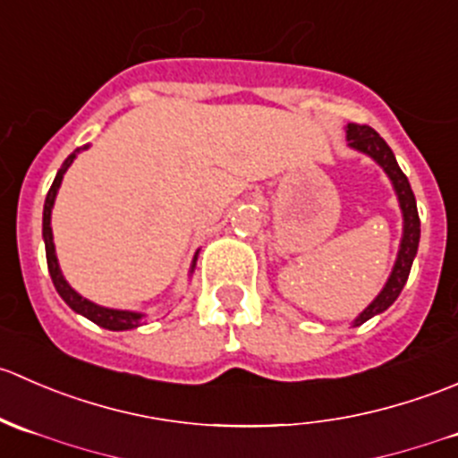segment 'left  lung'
Listing matches in <instances>:
<instances>
[{"label": "left lung", "mask_w": 458, "mask_h": 458, "mask_svg": "<svg viewBox=\"0 0 458 458\" xmlns=\"http://www.w3.org/2000/svg\"><path fill=\"white\" fill-rule=\"evenodd\" d=\"M345 140L352 150L363 152L368 155L374 164H378L383 168V173L390 179L392 188H394L396 201H399L401 215H403V234H401L399 252H396V261L392 266L390 276H387L386 285L381 288V293L372 299L370 306L361 312L352 321V326H361L368 318L381 315L386 312L392 303L396 301V297L403 290L405 281L410 276V267H412L414 257L419 250V239H421V221H419L417 212V199H414V192L410 188L408 177L403 174V170L396 164L394 152L390 150L386 141L378 137L377 131H372L370 126H359V123H348L345 126Z\"/></svg>", "instance_id": "obj_1"}]
</instances>
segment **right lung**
<instances>
[{
  "label": "right lung",
  "mask_w": 458,
  "mask_h": 458,
  "mask_svg": "<svg viewBox=\"0 0 458 458\" xmlns=\"http://www.w3.org/2000/svg\"><path fill=\"white\" fill-rule=\"evenodd\" d=\"M88 143L84 148H77L72 155H68V159L64 161L62 168L57 170V174H55V182L53 186H50L48 195H46V203H44V224H41V234H44V246H46V261H48V272H50V279H53L55 284V290L59 293V297L66 301V306L71 308V310H75L77 315L90 318L92 323H97V326L106 327V330H132V327H140L141 321H143V312H132V310H117V308H106V306H99V303H92L90 299L81 297L80 293H77L75 288H72L71 284L66 281V276H64L62 267H59V261H57V252H55V242H53V225H50V216H53V206H55V199H57V192H59V186H62V179L64 174H66V170L71 168L72 161L77 159V155H80L81 150H86ZM197 257H199V250L195 252V257H192V263H191V275L195 272V266H197Z\"/></svg>",
  "instance_id": "1"
}]
</instances>
